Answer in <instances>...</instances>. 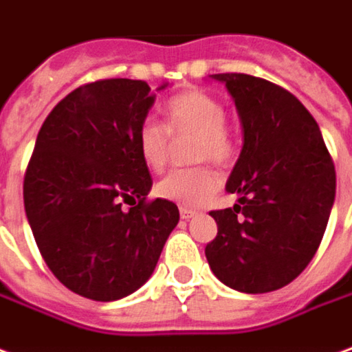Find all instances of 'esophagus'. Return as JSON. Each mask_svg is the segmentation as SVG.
I'll return each instance as SVG.
<instances>
[{
    "instance_id": "1",
    "label": "esophagus",
    "mask_w": 352,
    "mask_h": 352,
    "mask_svg": "<svg viewBox=\"0 0 352 352\" xmlns=\"http://www.w3.org/2000/svg\"><path fill=\"white\" fill-rule=\"evenodd\" d=\"M195 214H197V211H195V209L180 207V217H182V219H186V221H188V219H192V217H195Z\"/></svg>"
}]
</instances>
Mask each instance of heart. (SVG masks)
<instances>
[{
  "label": "heart",
  "mask_w": 352,
  "mask_h": 352,
  "mask_svg": "<svg viewBox=\"0 0 352 352\" xmlns=\"http://www.w3.org/2000/svg\"><path fill=\"white\" fill-rule=\"evenodd\" d=\"M225 120V106L213 94L197 89L176 94L164 104V126L151 120L139 126V157L151 170H164L170 157V135L174 139L193 135L195 162L226 164L234 155V139ZM219 186L221 178L211 166H195L164 176L157 184V193L184 207H197L209 201Z\"/></svg>",
  "instance_id": "b5f03b06"
}]
</instances>
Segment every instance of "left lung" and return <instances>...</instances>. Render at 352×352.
<instances>
[{
    "mask_svg": "<svg viewBox=\"0 0 352 352\" xmlns=\"http://www.w3.org/2000/svg\"><path fill=\"white\" fill-rule=\"evenodd\" d=\"M211 77L236 104L244 145L226 182L238 204L209 213L217 236L205 256L234 291H277L306 270L324 238L336 166L318 122L294 94L246 73Z\"/></svg>",
    "mask_w": 352,
    "mask_h": 352,
    "instance_id": "1",
    "label": "left lung"
}]
</instances>
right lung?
I'll use <instances>...</instances> for the list:
<instances>
[{"label": "right lung", "mask_w": 352, "mask_h": 352, "mask_svg": "<svg viewBox=\"0 0 352 352\" xmlns=\"http://www.w3.org/2000/svg\"><path fill=\"white\" fill-rule=\"evenodd\" d=\"M153 102L145 81L82 85L54 106L28 160L23 197L36 246L56 279L91 300L143 287L180 221L176 204L147 201L138 129Z\"/></svg>", "instance_id": "obj_1"}]
</instances>
